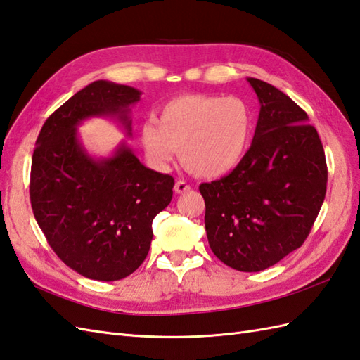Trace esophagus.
<instances>
[{
    "label": "esophagus",
    "instance_id": "obj_1",
    "mask_svg": "<svg viewBox=\"0 0 360 360\" xmlns=\"http://www.w3.org/2000/svg\"><path fill=\"white\" fill-rule=\"evenodd\" d=\"M191 189V186L188 185L186 181H183V180H179V181H175V186H174V191L177 194H183V193H186V191H189Z\"/></svg>",
    "mask_w": 360,
    "mask_h": 360
}]
</instances>
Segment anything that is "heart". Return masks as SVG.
Segmentation results:
<instances>
[{"mask_svg": "<svg viewBox=\"0 0 360 360\" xmlns=\"http://www.w3.org/2000/svg\"><path fill=\"white\" fill-rule=\"evenodd\" d=\"M254 126L252 109L242 98L186 94L167 101L158 120H146L140 137L157 169L166 171L180 153L189 172L217 179L243 162Z\"/></svg>", "mask_w": 360, "mask_h": 360, "instance_id": "b5f03b06", "label": "heart"}]
</instances>
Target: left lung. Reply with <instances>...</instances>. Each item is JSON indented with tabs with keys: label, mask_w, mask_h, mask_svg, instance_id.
Returning <instances> with one entry per match:
<instances>
[{
	"label": "left lung",
	"mask_w": 360,
	"mask_h": 360,
	"mask_svg": "<svg viewBox=\"0 0 360 360\" xmlns=\"http://www.w3.org/2000/svg\"><path fill=\"white\" fill-rule=\"evenodd\" d=\"M248 82L260 103L251 146L237 169L198 189L212 252L231 268L257 273L305 242L325 200L328 171L305 110L269 83Z\"/></svg>",
	"instance_id": "obj_1"
}]
</instances>
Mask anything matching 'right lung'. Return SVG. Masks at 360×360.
<instances>
[{"mask_svg": "<svg viewBox=\"0 0 360 360\" xmlns=\"http://www.w3.org/2000/svg\"><path fill=\"white\" fill-rule=\"evenodd\" d=\"M135 87L98 79L46 120L30 169L35 220L55 254L92 281L124 278L146 259L153 220L171 203L174 179L149 169L122 141L106 158H94L77 127L109 117L132 131Z\"/></svg>", "mask_w": 360, "mask_h": 360, "instance_id": "right-lung-1", "label": "right lung"}]
</instances>
